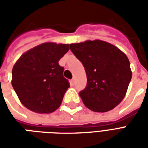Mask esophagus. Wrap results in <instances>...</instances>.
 Instances as JSON below:
<instances>
[{
	"instance_id": "esophagus-1",
	"label": "esophagus",
	"mask_w": 148,
	"mask_h": 148,
	"mask_svg": "<svg viewBox=\"0 0 148 148\" xmlns=\"http://www.w3.org/2000/svg\"><path fill=\"white\" fill-rule=\"evenodd\" d=\"M71 84H72V85H73V84H74V77H73V78L71 79Z\"/></svg>"
}]
</instances>
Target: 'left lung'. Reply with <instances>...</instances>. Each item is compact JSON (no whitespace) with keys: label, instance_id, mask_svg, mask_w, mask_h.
I'll list each match as a JSON object with an SVG mask.
<instances>
[{"label":"left lung","instance_id":"8db88e82","mask_svg":"<svg viewBox=\"0 0 148 148\" xmlns=\"http://www.w3.org/2000/svg\"><path fill=\"white\" fill-rule=\"evenodd\" d=\"M70 48L86 73V87L79 93L84 105L97 112L114 109L124 99L132 79L127 55L99 39L71 43Z\"/></svg>","mask_w":148,"mask_h":148}]
</instances>
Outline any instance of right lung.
<instances>
[{
  "label": "right lung",
  "mask_w": 148,
  "mask_h": 148,
  "mask_svg": "<svg viewBox=\"0 0 148 148\" xmlns=\"http://www.w3.org/2000/svg\"><path fill=\"white\" fill-rule=\"evenodd\" d=\"M69 49V44L44 42L24 53L16 62L12 85L27 109L37 113H51L58 109L70 87L58 61Z\"/></svg>",
  "instance_id": "obj_1"
}]
</instances>
